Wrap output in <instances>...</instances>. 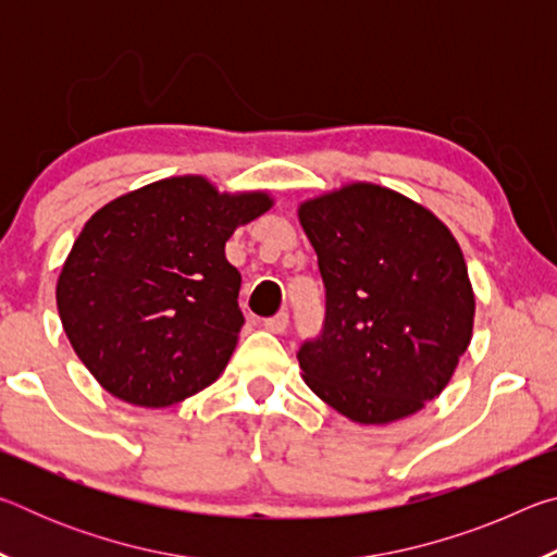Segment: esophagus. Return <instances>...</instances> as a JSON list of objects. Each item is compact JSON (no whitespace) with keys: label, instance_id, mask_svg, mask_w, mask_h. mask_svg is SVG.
Here are the masks:
<instances>
[{"label":"esophagus","instance_id":"obj_1","mask_svg":"<svg viewBox=\"0 0 557 557\" xmlns=\"http://www.w3.org/2000/svg\"><path fill=\"white\" fill-rule=\"evenodd\" d=\"M287 324H289V317H287V312H280V314L270 317V319H265V322H262V326H265L270 334H285Z\"/></svg>","mask_w":557,"mask_h":557}]
</instances>
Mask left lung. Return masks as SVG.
<instances>
[{
    "instance_id": "1",
    "label": "left lung",
    "mask_w": 557,
    "mask_h": 557,
    "mask_svg": "<svg viewBox=\"0 0 557 557\" xmlns=\"http://www.w3.org/2000/svg\"><path fill=\"white\" fill-rule=\"evenodd\" d=\"M297 215L326 287L324 334L301 346V379L358 425L420 412L474 332L457 238L428 206L371 182L312 196Z\"/></svg>"
}]
</instances>
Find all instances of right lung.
<instances>
[{
    "instance_id": "add662e5",
    "label": "right lung",
    "mask_w": 557,
    "mask_h": 557,
    "mask_svg": "<svg viewBox=\"0 0 557 557\" xmlns=\"http://www.w3.org/2000/svg\"><path fill=\"white\" fill-rule=\"evenodd\" d=\"M272 203L265 188L219 191L184 174L90 215L61 268L55 305L102 388L139 408H169L219 381L243 326L240 272L225 243Z\"/></svg>"
}]
</instances>
